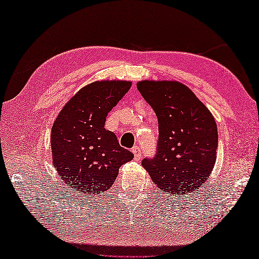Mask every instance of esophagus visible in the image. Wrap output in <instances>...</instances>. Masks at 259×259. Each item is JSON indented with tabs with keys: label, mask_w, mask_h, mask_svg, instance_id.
<instances>
[{
	"label": "esophagus",
	"mask_w": 259,
	"mask_h": 259,
	"mask_svg": "<svg viewBox=\"0 0 259 259\" xmlns=\"http://www.w3.org/2000/svg\"><path fill=\"white\" fill-rule=\"evenodd\" d=\"M131 151H133L134 155H135V160L139 161L140 159H141V155H142L140 148H139L138 146H135V147L133 148V149H131Z\"/></svg>",
	"instance_id": "1"
}]
</instances>
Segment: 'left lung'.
I'll return each mask as SVG.
<instances>
[{"mask_svg": "<svg viewBox=\"0 0 259 259\" xmlns=\"http://www.w3.org/2000/svg\"><path fill=\"white\" fill-rule=\"evenodd\" d=\"M141 96L158 119L157 152L142 166L158 188L185 195L202 186L216 162L217 124L189 88L176 81H141Z\"/></svg>", "mask_w": 259, "mask_h": 259, "instance_id": "left-lung-1", "label": "left lung"}]
</instances>
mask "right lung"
I'll return each instance as SVG.
<instances>
[{
	"mask_svg": "<svg viewBox=\"0 0 259 259\" xmlns=\"http://www.w3.org/2000/svg\"><path fill=\"white\" fill-rule=\"evenodd\" d=\"M131 88L130 81H97L65 104L51 130L54 168L61 180L85 195L108 190L134 153L104 128L108 113Z\"/></svg>",
	"mask_w": 259,
	"mask_h": 259,
	"instance_id": "obj_1",
	"label": "right lung"
}]
</instances>
